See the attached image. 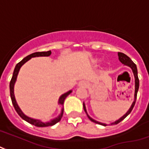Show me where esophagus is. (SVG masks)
Masks as SVG:
<instances>
[{"instance_id": "esophagus-1", "label": "esophagus", "mask_w": 149, "mask_h": 149, "mask_svg": "<svg viewBox=\"0 0 149 149\" xmlns=\"http://www.w3.org/2000/svg\"><path fill=\"white\" fill-rule=\"evenodd\" d=\"M79 86H82V87H87V83L86 81H81V82L79 84Z\"/></svg>"}]
</instances>
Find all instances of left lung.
Instances as JSON below:
<instances>
[{"label": "left lung", "mask_w": 149, "mask_h": 149, "mask_svg": "<svg viewBox=\"0 0 149 149\" xmlns=\"http://www.w3.org/2000/svg\"><path fill=\"white\" fill-rule=\"evenodd\" d=\"M118 57H119V60H120V62L123 64L124 65H127V66H129L132 70V72L134 73V84H135V91H134V102H133L132 105L130 107V109H128V111L126 113H125L124 115L122 117H120L119 120H116L115 122H113L111 123V125H115V124H117L119 123L120 122H121L122 120H123L125 118L127 117L129 114H130L131 111H132L133 108L134 106L135 105V102H136V98H137V94H138V88H139V79H138V69H137V66H136V65L134 63L132 60L130 59V58L127 56V55H126L125 54L123 53H121V52H118ZM83 105H84V109L85 112L87 113V117L89 118L90 120H91L92 122L95 123H97V124H100V125H102V126H107V124H105V123H101V122H98L97 120H94L88 114H87V109H86V106H85V104L84 102L83 103Z\"/></svg>", "instance_id": "obj_1"}]
</instances>
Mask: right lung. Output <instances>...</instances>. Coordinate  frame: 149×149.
Wrapping results in <instances>:
<instances>
[{"instance_id": "right-lung-1", "label": "right lung", "mask_w": 149, "mask_h": 149, "mask_svg": "<svg viewBox=\"0 0 149 149\" xmlns=\"http://www.w3.org/2000/svg\"><path fill=\"white\" fill-rule=\"evenodd\" d=\"M52 54V52L51 51H47V52H35V53H33V54H29L28 56H26V58H24L22 60L21 62H19L18 64L15 65V67L14 72H13V75H12V77H11V82H10V95H11V102H12V104H13V106H14L15 109L17 112V113L19 114V116L23 119L24 120H26V122H28L30 124H33L36 127H49V126H53V125L56 124L57 123H58L61 120L62 117V115H63V108H62V110H61V113L57 117L52 119L48 122H43L42 120H37V119H33V118L29 117L28 116L25 115L23 112L22 111L21 109L19 108V106L17 104L16 100H15V97L14 94V86L16 82L17 77H18V74H19V70H20V68H21L23 65L26 63V62H28L30 58H35V57H47L50 56ZM72 90L71 91H67L66 93H65L63 95H62L60 96L59 99H58V105H63L64 104V101L65 99V97L72 93Z\"/></svg>"}]
</instances>
